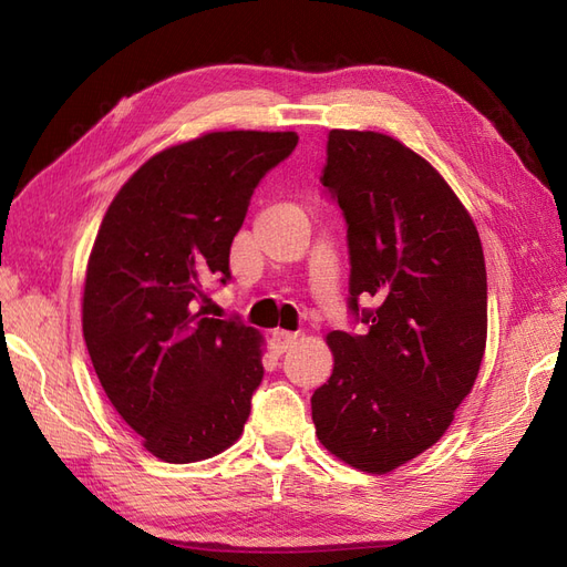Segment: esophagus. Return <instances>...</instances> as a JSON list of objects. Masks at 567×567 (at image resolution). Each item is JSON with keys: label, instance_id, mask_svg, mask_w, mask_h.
<instances>
[{"label": "esophagus", "instance_id": "1", "mask_svg": "<svg viewBox=\"0 0 567 567\" xmlns=\"http://www.w3.org/2000/svg\"><path fill=\"white\" fill-rule=\"evenodd\" d=\"M296 340H298L296 333H288V331H284V329H277V331L271 333V346L277 348L279 352H286V350L293 348Z\"/></svg>", "mask_w": 567, "mask_h": 567}]
</instances>
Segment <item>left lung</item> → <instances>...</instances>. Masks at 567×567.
Returning <instances> with one entry per match:
<instances>
[{"instance_id": "1", "label": "left lung", "mask_w": 567, "mask_h": 567, "mask_svg": "<svg viewBox=\"0 0 567 567\" xmlns=\"http://www.w3.org/2000/svg\"><path fill=\"white\" fill-rule=\"evenodd\" d=\"M321 184L348 221V307L369 331L326 336L333 373L312 421L331 454L383 475L433 447L477 379L483 244L437 169L388 134L331 130Z\"/></svg>"}]
</instances>
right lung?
Masks as SVG:
<instances>
[{"instance_id":"add662e5","label":"right lung","mask_w":567,"mask_h":567,"mask_svg":"<svg viewBox=\"0 0 567 567\" xmlns=\"http://www.w3.org/2000/svg\"><path fill=\"white\" fill-rule=\"evenodd\" d=\"M296 132H208L148 158L115 194L87 262L82 333L111 404L167 463L238 440L262 381V336L208 317L255 186Z\"/></svg>"}]
</instances>
